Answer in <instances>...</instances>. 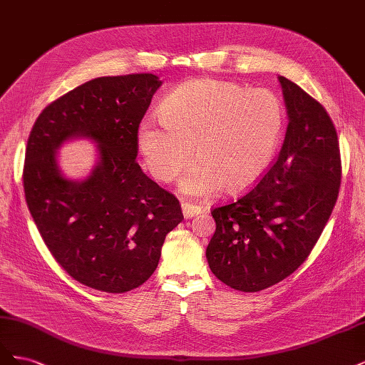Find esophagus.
Listing matches in <instances>:
<instances>
[{"label":"esophagus","mask_w":365,"mask_h":365,"mask_svg":"<svg viewBox=\"0 0 365 365\" xmlns=\"http://www.w3.org/2000/svg\"><path fill=\"white\" fill-rule=\"evenodd\" d=\"M205 212L204 207L200 205H192V204H182V215L185 219H192L197 215H201Z\"/></svg>","instance_id":"1"}]
</instances>
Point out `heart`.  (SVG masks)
<instances>
[{
	"label": "heart",
	"instance_id": "1",
	"mask_svg": "<svg viewBox=\"0 0 365 365\" xmlns=\"http://www.w3.org/2000/svg\"><path fill=\"white\" fill-rule=\"evenodd\" d=\"M158 121L146 118L137 145L160 182H172L193 158L180 182L185 196L204 197L222 189L244 193L268 172L280 146L286 111L269 90L224 81H192L173 90L160 106Z\"/></svg>",
	"mask_w": 365,
	"mask_h": 365
}]
</instances>
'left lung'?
<instances>
[{"instance_id":"obj_1","label":"left lung","mask_w":365,"mask_h":365,"mask_svg":"<svg viewBox=\"0 0 365 365\" xmlns=\"http://www.w3.org/2000/svg\"><path fill=\"white\" fill-rule=\"evenodd\" d=\"M279 82L289 125L277 160L251 192L212 212L208 267L242 292L269 288L307 259L341 182L338 137L326 109L286 77Z\"/></svg>"}]
</instances>
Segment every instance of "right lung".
<instances>
[{"instance_id": "right-lung-1", "label": "right lung", "mask_w": 365, "mask_h": 365, "mask_svg": "<svg viewBox=\"0 0 365 365\" xmlns=\"http://www.w3.org/2000/svg\"><path fill=\"white\" fill-rule=\"evenodd\" d=\"M161 83L149 73L97 77L48 105L30 132L23 175L30 215L53 257L88 288H138L184 219L178 200L135 161L140 121ZM81 138L98 146V160L71 180L57 150Z\"/></svg>"}]
</instances>
